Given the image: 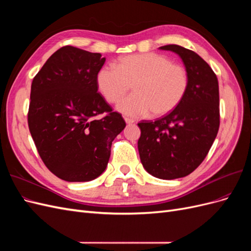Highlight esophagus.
<instances>
[{"instance_id": "esophagus-1", "label": "esophagus", "mask_w": 251, "mask_h": 251, "mask_svg": "<svg viewBox=\"0 0 251 251\" xmlns=\"http://www.w3.org/2000/svg\"><path fill=\"white\" fill-rule=\"evenodd\" d=\"M125 121H126V123L127 124V125H131V124H134L135 123V120L134 119H131V118H125Z\"/></svg>"}]
</instances>
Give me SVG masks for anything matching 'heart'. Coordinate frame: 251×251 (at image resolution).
Returning a JSON list of instances; mask_svg holds the SVG:
<instances>
[{"mask_svg":"<svg viewBox=\"0 0 251 251\" xmlns=\"http://www.w3.org/2000/svg\"><path fill=\"white\" fill-rule=\"evenodd\" d=\"M133 94L117 104V111L131 117L162 116L183 100L188 75L180 65L157 53H141L121 57L116 66H104L97 74V86L111 103L119 101L130 89Z\"/></svg>","mask_w":251,"mask_h":251,"instance_id":"b5f03b06","label":"heart"}]
</instances>
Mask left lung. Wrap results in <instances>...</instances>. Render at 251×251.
<instances>
[{
    "label": "left lung",
    "mask_w": 251,
    "mask_h": 251,
    "mask_svg": "<svg viewBox=\"0 0 251 251\" xmlns=\"http://www.w3.org/2000/svg\"><path fill=\"white\" fill-rule=\"evenodd\" d=\"M159 49L180 56L188 75L183 100L170 114L138 124L140 160L146 171L159 179L185 177L202 163L220 126L219 83L209 65L179 45Z\"/></svg>",
    "instance_id": "left-lung-1"
}]
</instances>
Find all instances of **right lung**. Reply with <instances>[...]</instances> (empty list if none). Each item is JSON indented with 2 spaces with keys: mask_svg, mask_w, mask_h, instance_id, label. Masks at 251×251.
Here are the masks:
<instances>
[{
  "mask_svg": "<svg viewBox=\"0 0 251 251\" xmlns=\"http://www.w3.org/2000/svg\"><path fill=\"white\" fill-rule=\"evenodd\" d=\"M105 57L65 46L47 59L31 85L28 126L49 171L68 182H87L107 169L124 118L97 93ZM105 113L101 120L94 116Z\"/></svg>",
  "mask_w": 251,
  "mask_h": 251,
  "instance_id": "1",
  "label": "right lung"
}]
</instances>
